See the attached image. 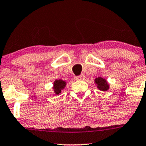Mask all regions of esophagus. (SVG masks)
<instances>
[{
  "instance_id": "esophagus-1",
  "label": "esophagus",
  "mask_w": 146,
  "mask_h": 146,
  "mask_svg": "<svg viewBox=\"0 0 146 146\" xmlns=\"http://www.w3.org/2000/svg\"><path fill=\"white\" fill-rule=\"evenodd\" d=\"M75 79H76V80H83L85 79V76H84V75H81V76L76 77Z\"/></svg>"
}]
</instances>
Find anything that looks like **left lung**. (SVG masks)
I'll return each instance as SVG.
<instances>
[{
    "label": "left lung",
    "mask_w": 146,
    "mask_h": 146,
    "mask_svg": "<svg viewBox=\"0 0 146 146\" xmlns=\"http://www.w3.org/2000/svg\"><path fill=\"white\" fill-rule=\"evenodd\" d=\"M94 83L96 85V87L99 90L102 91H107L109 90L110 86L109 82L105 78H102L101 77H98L94 80Z\"/></svg>",
    "instance_id": "1"
}]
</instances>
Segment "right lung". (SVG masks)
<instances>
[{
    "mask_svg": "<svg viewBox=\"0 0 146 146\" xmlns=\"http://www.w3.org/2000/svg\"><path fill=\"white\" fill-rule=\"evenodd\" d=\"M66 85V82L62 80H56L54 81L53 86H52V89L54 91L53 96H58L62 94V91L64 90Z\"/></svg>",
    "mask_w": 146,
    "mask_h": 146,
    "instance_id": "add662e5",
    "label": "right lung"
}]
</instances>
